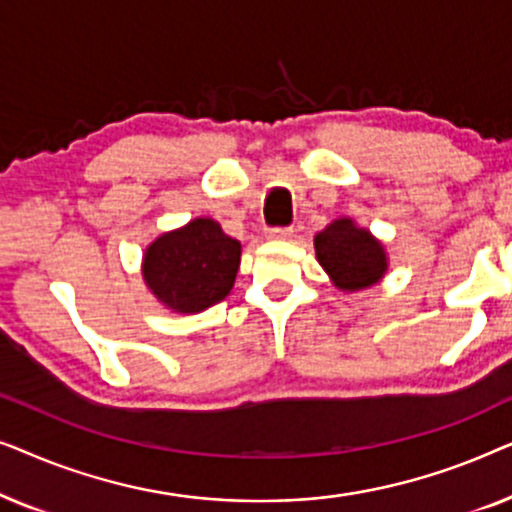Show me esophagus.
<instances>
[{
	"label": "esophagus",
	"mask_w": 512,
	"mask_h": 512,
	"mask_svg": "<svg viewBox=\"0 0 512 512\" xmlns=\"http://www.w3.org/2000/svg\"><path fill=\"white\" fill-rule=\"evenodd\" d=\"M291 235H293V228H289V226L268 228V237H270V240H289Z\"/></svg>",
	"instance_id": "34e87169"
}]
</instances>
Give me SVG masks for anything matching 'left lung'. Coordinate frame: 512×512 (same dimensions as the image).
<instances>
[{
    "label": "left lung",
    "instance_id": "8db88e82",
    "mask_svg": "<svg viewBox=\"0 0 512 512\" xmlns=\"http://www.w3.org/2000/svg\"><path fill=\"white\" fill-rule=\"evenodd\" d=\"M319 263L331 275L338 289L359 291L380 282L387 270V254L368 230L356 228L354 221H333L314 237Z\"/></svg>",
    "mask_w": 512,
    "mask_h": 512
}]
</instances>
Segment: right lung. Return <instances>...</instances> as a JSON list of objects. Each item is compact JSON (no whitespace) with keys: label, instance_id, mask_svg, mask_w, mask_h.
<instances>
[{"label":"right lung","instance_id":"add662e5","mask_svg":"<svg viewBox=\"0 0 512 512\" xmlns=\"http://www.w3.org/2000/svg\"><path fill=\"white\" fill-rule=\"evenodd\" d=\"M240 249L219 223L195 219L146 249V286L174 312H202L233 289Z\"/></svg>","mask_w":512,"mask_h":512}]
</instances>
